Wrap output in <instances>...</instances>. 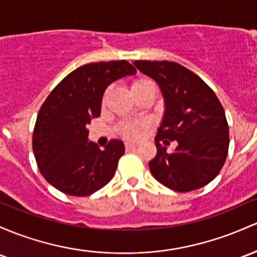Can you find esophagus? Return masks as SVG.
<instances>
[{"label": "esophagus", "mask_w": 257, "mask_h": 257, "mask_svg": "<svg viewBox=\"0 0 257 257\" xmlns=\"http://www.w3.org/2000/svg\"><path fill=\"white\" fill-rule=\"evenodd\" d=\"M137 148H138V144H137V143H126V144H125L126 151L133 150V149H137Z\"/></svg>", "instance_id": "1"}]
</instances>
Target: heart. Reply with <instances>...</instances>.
Segmentation results:
<instances>
[{
    "label": "heart",
    "mask_w": 257,
    "mask_h": 257,
    "mask_svg": "<svg viewBox=\"0 0 257 257\" xmlns=\"http://www.w3.org/2000/svg\"><path fill=\"white\" fill-rule=\"evenodd\" d=\"M154 83L150 80V79H146V78H140L134 80L132 83V92L137 91V90L144 89V87H148V86H152ZM143 128L144 125L142 123H125L123 124L122 126V133L128 138H138L140 137L143 133Z\"/></svg>",
    "instance_id": "obj_1"
}]
</instances>
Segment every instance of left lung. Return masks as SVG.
I'll return each instance as SVG.
<instances>
[{
	"mask_svg": "<svg viewBox=\"0 0 257 257\" xmlns=\"http://www.w3.org/2000/svg\"><path fill=\"white\" fill-rule=\"evenodd\" d=\"M143 74L159 84L165 113L155 142L157 154L149 162L161 184L179 193L195 190L216 178L229 146L224 109L201 78L176 62L134 61ZM176 140L171 154L158 143Z\"/></svg>",
	"mask_w": 257,
	"mask_h": 257,
	"instance_id": "left-lung-1",
	"label": "left lung"
}]
</instances>
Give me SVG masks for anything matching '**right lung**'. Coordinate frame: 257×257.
<instances>
[{
	"label": "right lung",
	"mask_w": 257,
	"mask_h": 257,
	"mask_svg": "<svg viewBox=\"0 0 257 257\" xmlns=\"http://www.w3.org/2000/svg\"><path fill=\"white\" fill-rule=\"evenodd\" d=\"M137 70L126 61L89 63L69 73L42 103L33 151L44 178L64 194L87 196L113 178L124 155L122 140L103 149L89 142L87 124L101 113L107 86Z\"/></svg>",
	"instance_id": "1"
}]
</instances>
